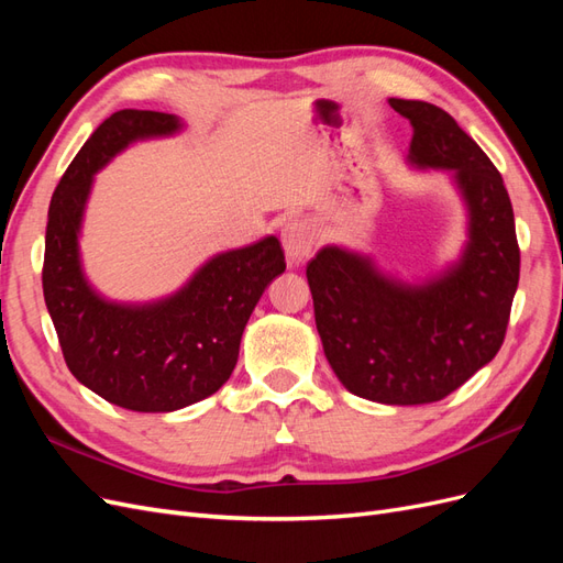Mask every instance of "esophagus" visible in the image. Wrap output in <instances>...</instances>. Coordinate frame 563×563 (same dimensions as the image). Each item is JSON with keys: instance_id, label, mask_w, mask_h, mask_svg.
<instances>
[{"instance_id": "34e87169", "label": "esophagus", "mask_w": 563, "mask_h": 563, "mask_svg": "<svg viewBox=\"0 0 563 563\" xmlns=\"http://www.w3.org/2000/svg\"><path fill=\"white\" fill-rule=\"evenodd\" d=\"M317 244L314 228L308 223V220H291L286 223L282 230V246L286 253V263L291 267L302 265L310 258Z\"/></svg>"}]
</instances>
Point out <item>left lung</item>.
Returning <instances> with one entry per match:
<instances>
[{"mask_svg":"<svg viewBox=\"0 0 563 563\" xmlns=\"http://www.w3.org/2000/svg\"><path fill=\"white\" fill-rule=\"evenodd\" d=\"M413 124L408 166L449 172L465 209L455 261L401 279L368 253L321 246L308 265L323 354L352 395L387 406L432 404L498 354L519 284L512 201L498 168L455 119L389 98Z\"/></svg>","mask_w":563,"mask_h":563,"instance_id":"1","label":"left lung"}]
</instances>
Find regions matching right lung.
<instances>
[{
  "mask_svg": "<svg viewBox=\"0 0 563 563\" xmlns=\"http://www.w3.org/2000/svg\"><path fill=\"white\" fill-rule=\"evenodd\" d=\"M185 131L176 114L119 110L67 166L48 207L44 300L73 376L106 401L172 413L228 383L242 333L272 279L286 269L275 234L211 255L174 294L112 300L89 282L79 236L96 174L135 143Z\"/></svg>",
  "mask_w": 563,
  "mask_h": 563,
  "instance_id": "right-lung-1",
  "label": "right lung"
}]
</instances>
